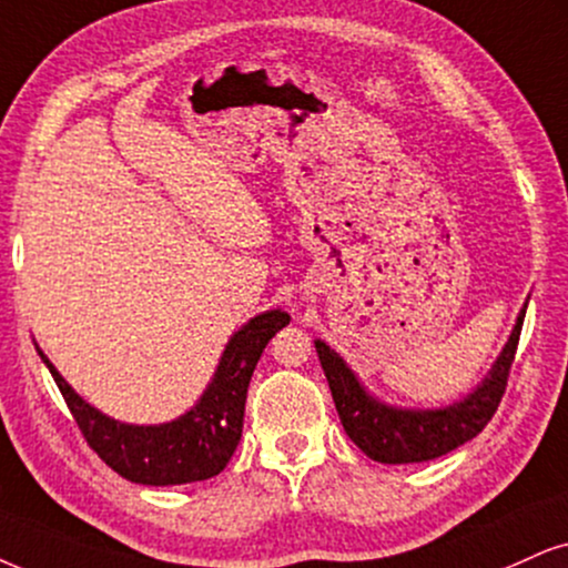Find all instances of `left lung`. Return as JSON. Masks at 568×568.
Wrapping results in <instances>:
<instances>
[{
    "label": "left lung",
    "instance_id": "left-lung-1",
    "mask_svg": "<svg viewBox=\"0 0 568 568\" xmlns=\"http://www.w3.org/2000/svg\"><path fill=\"white\" fill-rule=\"evenodd\" d=\"M527 303L516 316L510 337L485 379L466 397L445 405V408H400V405L379 400L363 387L358 374L347 366L337 349L328 347L324 339H316L321 368L326 374L347 437L371 460H379V464H424V460L439 458L477 437L495 416L503 392H506L508 371L514 363L516 345H519L524 316H527Z\"/></svg>",
    "mask_w": 568,
    "mask_h": 568
}]
</instances>
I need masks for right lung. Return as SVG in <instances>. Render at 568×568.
<instances>
[{
	"mask_svg": "<svg viewBox=\"0 0 568 568\" xmlns=\"http://www.w3.org/2000/svg\"><path fill=\"white\" fill-rule=\"evenodd\" d=\"M290 324V313H257L231 334L200 400L165 424H125L83 400L54 363L41 353L44 366L58 382L75 424L100 458L123 479L150 487L202 481L221 474L242 439L244 400L265 345L278 328Z\"/></svg>",
	"mask_w": 568,
	"mask_h": 568,
	"instance_id": "right-lung-1",
	"label": "right lung"
}]
</instances>
